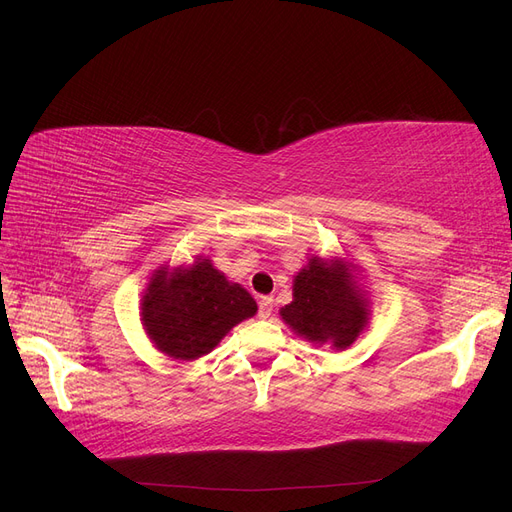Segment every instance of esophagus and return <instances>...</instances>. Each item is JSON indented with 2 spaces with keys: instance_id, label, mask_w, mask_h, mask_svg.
<instances>
[{
  "instance_id": "esophagus-1",
  "label": "esophagus",
  "mask_w": 512,
  "mask_h": 512,
  "mask_svg": "<svg viewBox=\"0 0 512 512\" xmlns=\"http://www.w3.org/2000/svg\"><path fill=\"white\" fill-rule=\"evenodd\" d=\"M272 306H274V299L272 297H261L259 299V318H270Z\"/></svg>"
}]
</instances>
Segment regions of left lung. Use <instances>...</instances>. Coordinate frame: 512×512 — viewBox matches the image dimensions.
Segmentation results:
<instances>
[{
	"label": "left lung",
	"instance_id": "1",
	"mask_svg": "<svg viewBox=\"0 0 512 512\" xmlns=\"http://www.w3.org/2000/svg\"><path fill=\"white\" fill-rule=\"evenodd\" d=\"M280 316L310 342H331L342 350L363 331L367 308L342 261L327 263L314 257L295 276L293 301L280 310Z\"/></svg>",
	"mask_w": 512,
	"mask_h": 512
}]
</instances>
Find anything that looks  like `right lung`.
<instances>
[{
  "mask_svg": "<svg viewBox=\"0 0 512 512\" xmlns=\"http://www.w3.org/2000/svg\"><path fill=\"white\" fill-rule=\"evenodd\" d=\"M257 312L255 299L208 259L166 274L158 270L143 297V325L154 344L179 361L208 354L221 337Z\"/></svg>",
  "mask_w": 512,
  "mask_h": 512,
  "instance_id": "obj_1",
  "label": "right lung"
}]
</instances>
